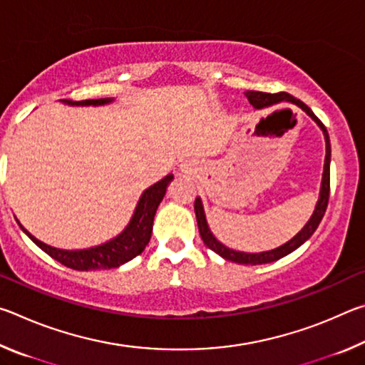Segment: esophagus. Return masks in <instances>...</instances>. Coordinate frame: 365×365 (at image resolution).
Segmentation results:
<instances>
[{
    "mask_svg": "<svg viewBox=\"0 0 365 365\" xmlns=\"http://www.w3.org/2000/svg\"><path fill=\"white\" fill-rule=\"evenodd\" d=\"M178 172H180L183 177H191L196 174V164L193 160H185V163L180 164V168H178Z\"/></svg>",
    "mask_w": 365,
    "mask_h": 365,
    "instance_id": "1",
    "label": "esophagus"
}]
</instances>
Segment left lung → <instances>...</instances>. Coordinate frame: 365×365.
<instances>
[{"mask_svg":"<svg viewBox=\"0 0 365 365\" xmlns=\"http://www.w3.org/2000/svg\"><path fill=\"white\" fill-rule=\"evenodd\" d=\"M245 96L248 98L250 104L255 109H262V108H269L272 104H277L280 101H288L298 106L299 109L304 110V113L311 117V119L317 123V127L322 130L324 133V140H325V160H324V172H322V182H320V191H319V197L316 202V207H314V212L309 220L304 224V227L294 235L292 240H288L287 243L280 245L279 248L269 250V251H261V252H245V251H237L225 246L224 243H220L217 238L214 237V233L209 228L207 219H206V212H205V206H202V200L200 196L196 197L195 201V214H196V220H197V228H200V235L202 238V242L207 246L209 250H212L214 252H217L220 257L227 259V261L232 262H238V264H245V265H259V264H267V262H274L279 261V259L285 257L289 252H293L294 250H298L301 245H304L309 238L312 237V233L317 230V227L322 220L327 205H329V196H330V158H331V146H330V138H329V132L322 122L317 119V115L312 113L311 108L306 106L304 103L296 100L292 95L288 93H262V91H252L248 90L245 93Z\"/></svg>","mask_w":365,"mask_h":365,"instance_id":"1","label":"left lung"}]
</instances>
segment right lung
<instances>
[{
    "instance_id": "right-lung-1",
    "label": "right lung",
    "mask_w": 365,
    "mask_h": 365,
    "mask_svg": "<svg viewBox=\"0 0 365 365\" xmlns=\"http://www.w3.org/2000/svg\"><path fill=\"white\" fill-rule=\"evenodd\" d=\"M61 101L64 104H69V106H106V104L114 103V98H100V100L85 101ZM172 180H174V175L169 174L165 175L163 180L148 187L143 193H141L132 217L128 220V224L123 227V230L119 235H115V237L108 240V242L91 246V248H54V246H49L40 242L38 238H35L19 220H16L22 228V232L26 233L40 250L45 251L46 255L51 256L53 259H56L58 262L64 264L66 267H71L73 270H101L120 267L122 264L132 261L133 257L141 255L146 248V245L150 243L154 215H156L158 206L160 205V201L164 200L165 191H168V187Z\"/></svg>"
}]
</instances>
